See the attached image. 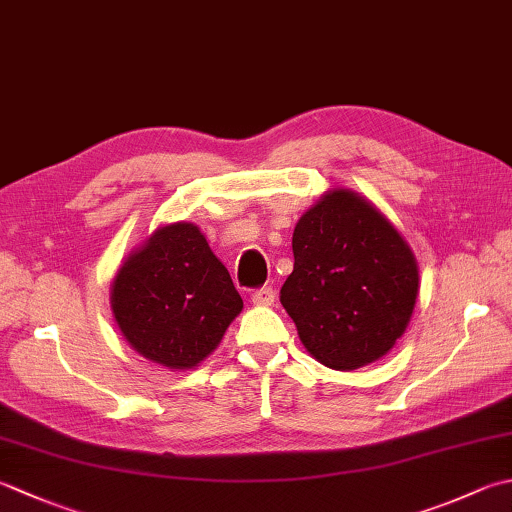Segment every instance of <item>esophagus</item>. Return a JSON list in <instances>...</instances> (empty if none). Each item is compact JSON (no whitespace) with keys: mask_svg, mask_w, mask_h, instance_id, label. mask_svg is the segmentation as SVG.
<instances>
[{"mask_svg":"<svg viewBox=\"0 0 512 512\" xmlns=\"http://www.w3.org/2000/svg\"><path fill=\"white\" fill-rule=\"evenodd\" d=\"M250 299H253L255 306H270L275 302V290L270 286H262L253 290V295H250Z\"/></svg>","mask_w":512,"mask_h":512,"instance_id":"1","label":"esophagus"}]
</instances>
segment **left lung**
<instances>
[{
	"label": "left lung",
	"instance_id": "obj_1",
	"mask_svg": "<svg viewBox=\"0 0 512 512\" xmlns=\"http://www.w3.org/2000/svg\"><path fill=\"white\" fill-rule=\"evenodd\" d=\"M293 255L279 299L319 364L362 368L404 335L419 293L415 255L364 197L328 190L299 217Z\"/></svg>",
	"mask_w": 512,
	"mask_h": 512
}]
</instances>
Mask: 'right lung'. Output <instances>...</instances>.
<instances>
[{"label":"right lung","instance_id":"1","mask_svg":"<svg viewBox=\"0 0 512 512\" xmlns=\"http://www.w3.org/2000/svg\"><path fill=\"white\" fill-rule=\"evenodd\" d=\"M110 308L130 348L166 368H193L222 342L244 302L195 224L157 228L126 257Z\"/></svg>","mask_w":512,"mask_h":512}]
</instances>
